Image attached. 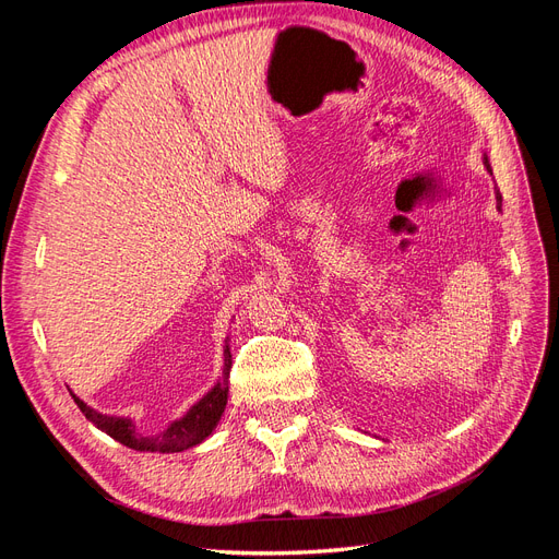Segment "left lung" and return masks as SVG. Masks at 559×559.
Segmentation results:
<instances>
[{"mask_svg": "<svg viewBox=\"0 0 559 559\" xmlns=\"http://www.w3.org/2000/svg\"><path fill=\"white\" fill-rule=\"evenodd\" d=\"M483 165L487 167V173L492 175V165H489V158H487V154H483ZM497 193V207H501V193L499 191H495Z\"/></svg>", "mask_w": 559, "mask_h": 559, "instance_id": "1", "label": "left lung"}]
</instances>
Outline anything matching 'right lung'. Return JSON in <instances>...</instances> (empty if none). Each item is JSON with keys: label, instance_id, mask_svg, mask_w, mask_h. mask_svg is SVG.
<instances>
[{"label": "right lung", "instance_id": "obj_1", "mask_svg": "<svg viewBox=\"0 0 559 559\" xmlns=\"http://www.w3.org/2000/svg\"><path fill=\"white\" fill-rule=\"evenodd\" d=\"M230 366H233V357H230V345L226 337L222 378L216 380V384L205 396L191 405L189 413L170 421L167 429H163L160 433H154V436L140 433V429L134 427V421L130 417L103 415L95 408H91L88 403H83L74 392H70V394H72L74 403L79 405V411L86 415V419H91L99 431H105L107 436L114 438V441L123 443L126 448L140 450V452H163V454L165 452H183L193 445H200L205 438H210L218 425V419H222V415L226 411V403H228Z\"/></svg>", "mask_w": 559, "mask_h": 559}]
</instances>
